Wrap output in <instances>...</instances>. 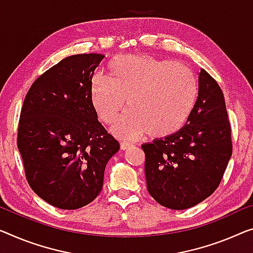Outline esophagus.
I'll return each mask as SVG.
<instances>
[{
	"label": "esophagus",
	"mask_w": 253,
	"mask_h": 253,
	"mask_svg": "<svg viewBox=\"0 0 253 253\" xmlns=\"http://www.w3.org/2000/svg\"><path fill=\"white\" fill-rule=\"evenodd\" d=\"M131 146H133V144L129 142H126V141L120 142V148H122V150H127V149L131 148Z\"/></svg>",
	"instance_id": "1"
}]
</instances>
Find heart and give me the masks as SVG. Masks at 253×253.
Returning <instances> with one entry per match:
<instances>
[{
	"label": "heart",
	"instance_id": "obj_1",
	"mask_svg": "<svg viewBox=\"0 0 253 253\" xmlns=\"http://www.w3.org/2000/svg\"><path fill=\"white\" fill-rule=\"evenodd\" d=\"M109 78L95 75L90 97L101 122L114 123L129 109L114 131L124 138L148 134L163 138L185 124L198 97L197 77L190 68L149 55H119L108 65Z\"/></svg>",
	"mask_w": 253,
	"mask_h": 253
}]
</instances>
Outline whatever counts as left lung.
Returning a JSON list of instances; mask_svg holds the SVG:
<instances>
[{"instance_id":"1","label":"left lung","mask_w":253,"mask_h":253,"mask_svg":"<svg viewBox=\"0 0 253 253\" xmlns=\"http://www.w3.org/2000/svg\"><path fill=\"white\" fill-rule=\"evenodd\" d=\"M142 149L146 186L159 205L188 209L216 191L232 156L231 125L223 90L205 69L185 126Z\"/></svg>"}]
</instances>
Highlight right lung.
<instances>
[{
    "label": "right lung",
    "instance_id": "1",
    "mask_svg": "<svg viewBox=\"0 0 253 253\" xmlns=\"http://www.w3.org/2000/svg\"><path fill=\"white\" fill-rule=\"evenodd\" d=\"M104 55L68 56L36 79L25 97L18 149L32 190L59 209L74 210L100 194L119 143L97 120L90 97Z\"/></svg>",
    "mask_w": 253,
    "mask_h": 253
}]
</instances>
